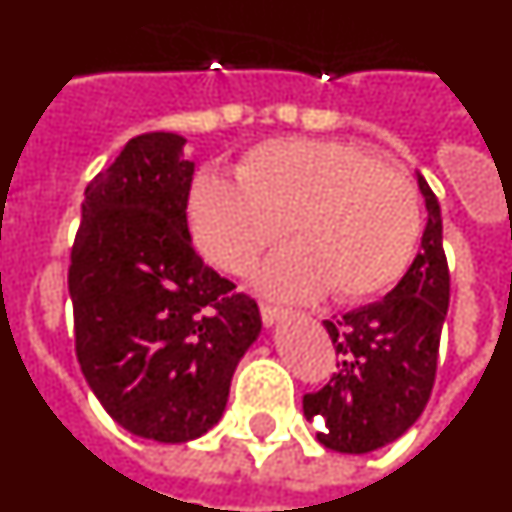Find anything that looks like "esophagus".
I'll list each match as a JSON object with an SVG mask.
<instances>
[{"label":"esophagus","instance_id":"1","mask_svg":"<svg viewBox=\"0 0 512 512\" xmlns=\"http://www.w3.org/2000/svg\"><path fill=\"white\" fill-rule=\"evenodd\" d=\"M284 315L282 307L277 305H269V302H261V320H264V325H274L279 318Z\"/></svg>","mask_w":512,"mask_h":512}]
</instances>
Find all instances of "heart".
<instances>
[{"label":"heart","mask_w":512,"mask_h":512,"mask_svg":"<svg viewBox=\"0 0 512 512\" xmlns=\"http://www.w3.org/2000/svg\"><path fill=\"white\" fill-rule=\"evenodd\" d=\"M235 179L205 171L189 192V225L207 259L243 274L287 233L295 246L266 261L259 284L279 297L343 302L397 284L420 238L408 176L336 140L284 138L251 148Z\"/></svg>","instance_id":"1"}]
</instances>
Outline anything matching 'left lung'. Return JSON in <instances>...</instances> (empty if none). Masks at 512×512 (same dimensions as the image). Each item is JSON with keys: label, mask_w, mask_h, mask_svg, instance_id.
Returning <instances> with one entry per match:
<instances>
[{"label": "left lung", "mask_w": 512, "mask_h": 512, "mask_svg": "<svg viewBox=\"0 0 512 512\" xmlns=\"http://www.w3.org/2000/svg\"><path fill=\"white\" fill-rule=\"evenodd\" d=\"M418 187L428 223L423 251L408 274L384 300L323 320L336 346L338 372L323 390L302 397V410L318 425L325 449L369 454L392 443L420 418L431 397L451 279L441 207L420 174Z\"/></svg>", "instance_id": "8db88e82"}]
</instances>
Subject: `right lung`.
I'll return each instance as SVG.
<instances>
[{
	"instance_id": "obj_1",
	"label": "right lung",
	"mask_w": 512,
	"mask_h": 512,
	"mask_svg": "<svg viewBox=\"0 0 512 512\" xmlns=\"http://www.w3.org/2000/svg\"><path fill=\"white\" fill-rule=\"evenodd\" d=\"M184 143L135 135L94 176L69 266L81 372L112 420L161 443L210 431L261 333L256 300L194 251Z\"/></svg>"
}]
</instances>
